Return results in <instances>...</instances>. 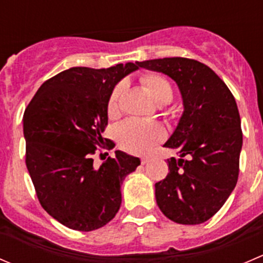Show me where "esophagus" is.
<instances>
[{
	"mask_svg": "<svg viewBox=\"0 0 263 263\" xmlns=\"http://www.w3.org/2000/svg\"><path fill=\"white\" fill-rule=\"evenodd\" d=\"M148 161H150V159H148V158H142V159H141V164H142V165H145V164H147Z\"/></svg>",
	"mask_w": 263,
	"mask_h": 263,
	"instance_id": "34e87169",
	"label": "esophagus"
}]
</instances>
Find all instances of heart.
I'll return each instance as SVG.
<instances>
[{
	"mask_svg": "<svg viewBox=\"0 0 263 263\" xmlns=\"http://www.w3.org/2000/svg\"><path fill=\"white\" fill-rule=\"evenodd\" d=\"M142 84L147 87L151 97L159 104H166L173 98L172 85L165 78L158 73H146L141 78ZM124 82L117 84L110 91L107 103V112L110 117L117 116L119 112V103L123 95ZM116 137L118 144L124 150L132 154H146L156 144L163 141L165 131L160 124L155 122H144L137 119H126L118 124L116 129Z\"/></svg>",
	"mask_w": 263,
	"mask_h": 263,
	"instance_id": "b5f03b06",
	"label": "heart"
}]
</instances>
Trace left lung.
Masks as SVG:
<instances>
[{"mask_svg": "<svg viewBox=\"0 0 263 263\" xmlns=\"http://www.w3.org/2000/svg\"><path fill=\"white\" fill-rule=\"evenodd\" d=\"M137 65L173 79L184 108L164 144L179 159H168V176L155 183L156 203L178 224L208 221L228 200L239 174L243 135L234 97L209 66L196 60L158 58Z\"/></svg>", "mask_w": 263, "mask_h": 263, "instance_id": "left-lung-1", "label": "left lung"}]
</instances>
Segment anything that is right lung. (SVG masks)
<instances>
[{"instance_id": "obj_1", "label": "right lung", "mask_w": 263, "mask_h": 263, "mask_svg": "<svg viewBox=\"0 0 263 263\" xmlns=\"http://www.w3.org/2000/svg\"><path fill=\"white\" fill-rule=\"evenodd\" d=\"M139 68L71 67L43 82L24 113L25 163L42 208L70 229L91 232L110 221L122 202L121 184L140 159L123 151L95 166L108 139L107 103L124 76ZM102 155V154H100Z\"/></svg>"}]
</instances>
